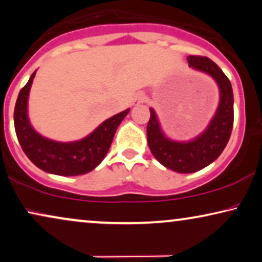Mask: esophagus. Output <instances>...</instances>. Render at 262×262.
Returning a JSON list of instances; mask_svg holds the SVG:
<instances>
[{
	"instance_id": "obj_1",
	"label": "esophagus",
	"mask_w": 262,
	"mask_h": 262,
	"mask_svg": "<svg viewBox=\"0 0 262 262\" xmlns=\"http://www.w3.org/2000/svg\"><path fill=\"white\" fill-rule=\"evenodd\" d=\"M147 101V97H145V95H138L137 97L135 98V103H142V102H145Z\"/></svg>"
}]
</instances>
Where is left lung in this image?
I'll return each instance as SVG.
<instances>
[{"label": "left lung", "instance_id": "left-lung-1", "mask_svg": "<svg viewBox=\"0 0 262 262\" xmlns=\"http://www.w3.org/2000/svg\"><path fill=\"white\" fill-rule=\"evenodd\" d=\"M186 59L192 69L215 79L220 90V102L206 131L190 142H174L166 138L154 110L150 108L147 136L151 154L165 167L178 173L200 171L215 161L225 149L233 126V93L229 78L208 57L189 55Z\"/></svg>", "mask_w": 262, "mask_h": 262}]
</instances>
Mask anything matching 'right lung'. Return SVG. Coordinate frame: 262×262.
Wrapping results in <instances>:
<instances>
[{
    "instance_id": "1",
    "label": "right lung",
    "mask_w": 262,
    "mask_h": 262,
    "mask_svg": "<svg viewBox=\"0 0 262 262\" xmlns=\"http://www.w3.org/2000/svg\"><path fill=\"white\" fill-rule=\"evenodd\" d=\"M36 72L20 90L14 108V127L24 152L32 164L44 172L57 176H80L89 173L101 164L107 155L126 110L103 121L93 134L72 143H60L37 134L27 118V97Z\"/></svg>"
}]
</instances>
